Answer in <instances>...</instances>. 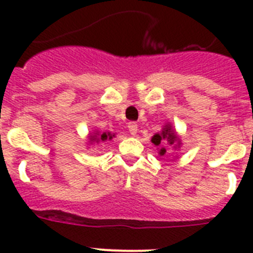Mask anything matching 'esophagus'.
I'll return each mask as SVG.
<instances>
[{"mask_svg": "<svg viewBox=\"0 0 253 253\" xmlns=\"http://www.w3.org/2000/svg\"><path fill=\"white\" fill-rule=\"evenodd\" d=\"M128 130H129V133L131 134V135H135V134H137V131H138L137 123H134V122L129 123V124H128Z\"/></svg>", "mask_w": 253, "mask_h": 253, "instance_id": "1", "label": "esophagus"}]
</instances>
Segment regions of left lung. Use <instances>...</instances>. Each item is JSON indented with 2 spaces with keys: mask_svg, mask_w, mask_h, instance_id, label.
<instances>
[{
  "mask_svg": "<svg viewBox=\"0 0 253 253\" xmlns=\"http://www.w3.org/2000/svg\"><path fill=\"white\" fill-rule=\"evenodd\" d=\"M151 140L154 146L160 147V149H158L160 156H165V154H166V148L162 147L163 143H167L169 146H173V149L180 148V146L182 144V143H181L180 137H178L177 133L175 131V129H173L171 123L165 124L162 130L154 134Z\"/></svg>",
  "mask_w": 253,
  "mask_h": 253,
  "instance_id": "8db88e82",
  "label": "left lung"
}]
</instances>
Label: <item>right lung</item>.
Segmentation results:
<instances>
[{"mask_svg":"<svg viewBox=\"0 0 253 253\" xmlns=\"http://www.w3.org/2000/svg\"><path fill=\"white\" fill-rule=\"evenodd\" d=\"M115 137V133L111 131H100L97 129H93L92 133L88 134V146H92L93 143L106 142Z\"/></svg>","mask_w":253,"mask_h":253,"instance_id":"right-lung-1","label":"right lung"}]
</instances>
